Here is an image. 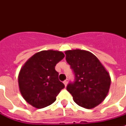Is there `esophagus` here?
<instances>
[{
    "instance_id": "34e87169",
    "label": "esophagus",
    "mask_w": 126,
    "mask_h": 126,
    "mask_svg": "<svg viewBox=\"0 0 126 126\" xmlns=\"http://www.w3.org/2000/svg\"><path fill=\"white\" fill-rule=\"evenodd\" d=\"M63 83H64V84H65V86H67V84H68V79H66L64 82H63Z\"/></svg>"
}]
</instances>
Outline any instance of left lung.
Listing matches in <instances>:
<instances>
[{"label":"left lung","mask_w":126,"mask_h":126,"mask_svg":"<svg viewBox=\"0 0 126 126\" xmlns=\"http://www.w3.org/2000/svg\"><path fill=\"white\" fill-rule=\"evenodd\" d=\"M66 61L75 76L69 83L67 91L74 101L85 109H93L103 101L110 86V77L97 57L83 49L65 51Z\"/></svg>","instance_id":"left-lung-1"}]
</instances>
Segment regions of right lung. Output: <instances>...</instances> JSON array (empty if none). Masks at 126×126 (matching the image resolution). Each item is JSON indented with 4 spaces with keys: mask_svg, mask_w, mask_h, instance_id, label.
I'll list each match as a JSON object with an SVG mask.
<instances>
[{
    "mask_svg": "<svg viewBox=\"0 0 126 126\" xmlns=\"http://www.w3.org/2000/svg\"><path fill=\"white\" fill-rule=\"evenodd\" d=\"M64 57L61 51L44 50L30 57L21 69L19 88L23 97L31 105L36 109L50 105L65 88L55 69Z\"/></svg>",
    "mask_w": 126,
    "mask_h": 126,
    "instance_id": "right-lung-1",
    "label": "right lung"
}]
</instances>
